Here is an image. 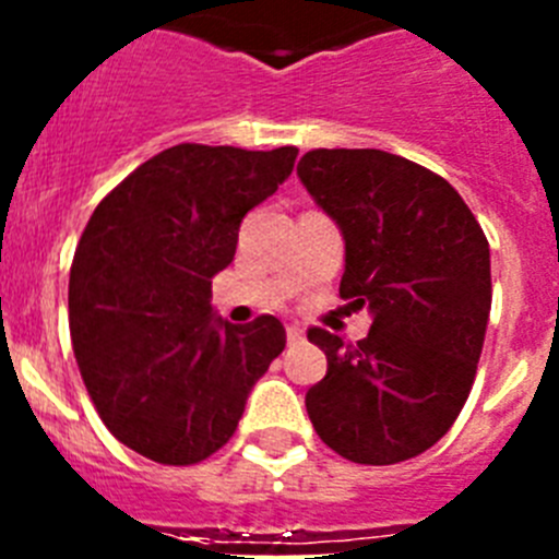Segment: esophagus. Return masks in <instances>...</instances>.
<instances>
[{"mask_svg": "<svg viewBox=\"0 0 559 559\" xmlns=\"http://www.w3.org/2000/svg\"><path fill=\"white\" fill-rule=\"evenodd\" d=\"M288 344H299V341H305V330L299 328V324H288Z\"/></svg>", "mask_w": 559, "mask_h": 559, "instance_id": "1", "label": "esophagus"}]
</instances>
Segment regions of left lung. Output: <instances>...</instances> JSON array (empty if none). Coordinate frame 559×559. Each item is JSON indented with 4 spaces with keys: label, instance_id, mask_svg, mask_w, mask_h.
I'll return each mask as SVG.
<instances>
[{
    "label": "left lung",
    "instance_id": "1",
    "mask_svg": "<svg viewBox=\"0 0 559 559\" xmlns=\"http://www.w3.org/2000/svg\"><path fill=\"white\" fill-rule=\"evenodd\" d=\"M296 176L344 237L341 299L372 313L358 344L308 333L328 355L308 417L349 462H406L471 394L492 302L487 237L442 176L394 153L319 147Z\"/></svg>",
    "mask_w": 559,
    "mask_h": 559
}]
</instances>
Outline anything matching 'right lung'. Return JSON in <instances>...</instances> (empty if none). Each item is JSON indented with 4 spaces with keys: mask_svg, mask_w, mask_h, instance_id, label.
<instances>
[{
    "mask_svg": "<svg viewBox=\"0 0 559 559\" xmlns=\"http://www.w3.org/2000/svg\"><path fill=\"white\" fill-rule=\"evenodd\" d=\"M296 147L176 145L92 212L69 271V333L88 397L122 445L159 464L224 448L285 349L274 316L212 313L246 212L294 170Z\"/></svg>",
    "mask_w": 559,
    "mask_h": 559,
    "instance_id": "1",
    "label": "right lung"
}]
</instances>
